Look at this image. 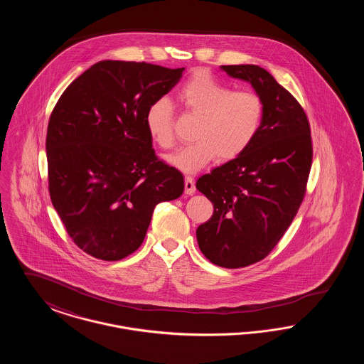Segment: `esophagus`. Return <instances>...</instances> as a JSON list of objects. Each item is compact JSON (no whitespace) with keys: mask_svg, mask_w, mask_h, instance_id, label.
Returning <instances> with one entry per match:
<instances>
[{"mask_svg":"<svg viewBox=\"0 0 364 364\" xmlns=\"http://www.w3.org/2000/svg\"><path fill=\"white\" fill-rule=\"evenodd\" d=\"M184 191L187 195H193L196 191L193 178L191 176H186V178H184Z\"/></svg>","mask_w":364,"mask_h":364,"instance_id":"esophagus-1","label":"esophagus"}]
</instances>
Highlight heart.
Masks as SVG:
<instances>
[{"label": "heart", "mask_w": 364, "mask_h": 364, "mask_svg": "<svg viewBox=\"0 0 364 364\" xmlns=\"http://www.w3.org/2000/svg\"><path fill=\"white\" fill-rule=\"evenodd\" d=\"M177 101L191 116L198 117L192 139L168 161L177 169L195 173L218 156L235 159L251 146L259 132L264 105L259 94L233 88L208 70H195L177 90ZM144 124L151 140L162 150L176 146L172 104L158 98L149 105Z\"/></svg>", "instance_id": "heart-1"}]
</instances>
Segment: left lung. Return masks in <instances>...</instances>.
Listing matches in <instances>:
<instances>
[{
	"instance_id": "obj_1",
	"label": "left lung",
	"mask_w": 364,
	"mask_h": 364,
	"mask_svg": "<svg viewBox=\"0 0 364 364\" xmlns=\"http://www.w3.org/2000/svg\"><path fill=\"white\" fill-rule=\"evenodd\" d=\"M221 68L251 83L264 113L257 138L242 156L196 181L214 208L196 229V239L211 263L242 269L273 251L299 211L311 171V128L303 106L267 70Z\"/></svg>"
}]
</instances>
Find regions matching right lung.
Masks as SVG:
<instances>
[{
  "instance_id": "obj_1",
  "label": "right lung",
  "mask_w": 364,
  "mask_h": 364,
  "mask_svg": "<svg viewBox=\"0 0 364 364\" xmlns=\"http://www.w3.org/2000/svg\"><path fill=\"white\" fill-rule=\"evenodd\" d=\"M135 61H100L53 109L46 135L53 206L72 242L97 259L120 260L144 240L158 203L177 199L184 178L156 156L144 114L180 80Z\"/></svg>"
}]
</instances>
